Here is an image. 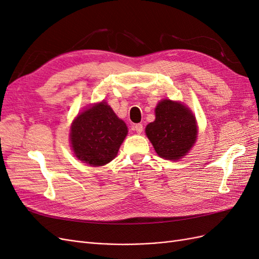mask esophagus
<instances>
[{
	"label": "esophagus",
	"instance_id": "esophagus-1",
	"mask_svg": "<svg viewBox=\"0 0 259 259\" xmlns=\"http://www.w3.org/2000/svg\"><path fill=\"white\" fill-rule=\"evenodd\" d=\"M143 124H140V123H138V124H135L134 125V130L138 133V134H140V133L143 132Z\"/></svg>",
	"mask_w": 259,
	"mask_h": 259
}]
</instances>
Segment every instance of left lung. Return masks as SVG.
Masks as SVG:
<instances>
[{
    "mask_svg": "<svg viewBox=\"0 0 259 259\" xmlns=\"http://www.w3.org/2000/svg\"><path fill=\"white\" fill-rule=\"evenodd\" d=\"M197 132L195 119L189 109L169 99L158 104L155 120L146 127L156 153L167 160H178L189 151Z\"/></svg>",
    "mask_w": 259,
    "mask_h": 259,
    "instance_id": "1",
    "label": "left lung"
}]
</instances>
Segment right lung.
Returning <instances> with one entry per match:
<instances>
[{
    "instance_id": "1",
    "label": "right lung",
    "mask_w": 259,
    "mask_h": 259,
    "mask_svg": "<svg viewBox=\"0 0 259 259\" xmlns=\"http://www.w3.org/2000/svg\"><path fill=\"white\" fill-rule=\"evenodd\" d=\"M126 134V124L110 107L100 103L77 115L70 139L77 159L100 166L115 158Z\"/></svg>"
}]
</instances>
